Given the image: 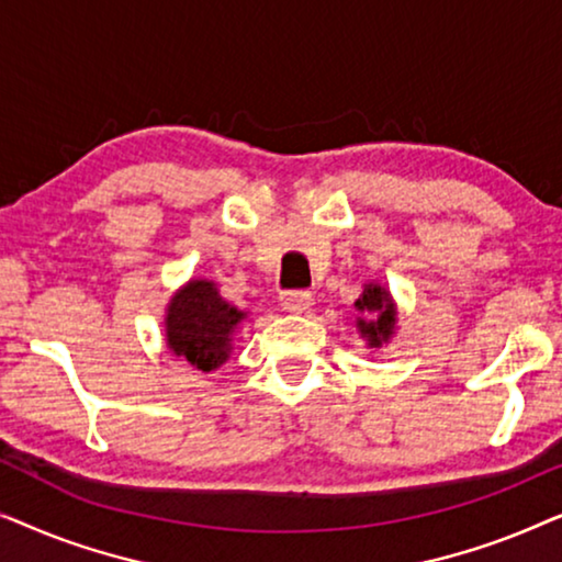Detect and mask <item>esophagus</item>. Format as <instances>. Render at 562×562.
I'll use <instances>...</instances> for the list:
<instances>
[{"mask_svg": "<svg viewBox=\"0 0 562 562\" xmlns=\"http://www.w3.org/2000/svg\"><path fill=\"white\" fill-rule=\"evenodd\" d=\"M281 306L289 312H306L312 306V294L304 289H291L281 294Z\"/></svg>", "mask_w": 562, "mask_h": 562, "instance_id": "obj_1", "label": "esophagus"}]
</instances>
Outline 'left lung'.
I'll return each instance as SVG.
<instances>
[{"label": "left lung", "mask_w": 562, "mask_h": 562, "mask_svg": "<svg viewBox=\"0 0 562 562\" xmlns=\"http://www.w3.org/2000/svg\"><path fill=\"white\" fill-rule=\"evenodd\" d=\"M356 306L363 314H371V319H363V317L358 319L360 335L368 337L371 348H381V342H386L391 333H394V322H396V312L389 299V291L375 286V283H368Z\"/></svg>", "instance_id": "left-lung-1"}]
</instances>
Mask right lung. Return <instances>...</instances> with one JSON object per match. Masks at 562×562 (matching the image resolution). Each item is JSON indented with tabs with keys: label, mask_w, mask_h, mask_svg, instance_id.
Listing matches in <instances>:
<instances>
[{
	"label": "right lung",
	"mask_w": 562,
	"mask_h": 562,
	"mask_svg": "<svg viewBox=\"0 0 562 562\" xmlns=\"http://www.w3.org/2000/svg\"><path fill=\"white\" fill-rule=\"evenodd\" d=\"M245 312L227 304L212 281H191L168 304V348L210 373L229 356V340Z\"/></svg>",
	"instance_id": "1"
}]
</instances>
